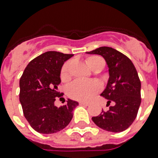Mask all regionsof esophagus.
<instances>
[{
  "label": "esophagus",
  "instance_id": "34e87169",
  "mask_svg": "<svg viewBox=\"0 0 158 158\" xmlns=\"http://www.w3.org/2000/svg\"><path fill=\"white\" fill-rule=\"evenodd\" d=\"M79 105L87 106H89V103H88V102H79Z\"/></svg>",
  "mask_w": 158,
  "mask_h": 158
}]
</instances>
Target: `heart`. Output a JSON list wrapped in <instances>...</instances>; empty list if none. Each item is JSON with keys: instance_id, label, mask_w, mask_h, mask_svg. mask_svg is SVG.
<instances>
[{"instance_id": "heart-1", "label": "heart", "mask_w": 158, "mask_h": 158, "mask_svg": "<svg viewBox=\"0 0 158 158\" xmlns=\"http://www.w3.org/2000/svg\"><path fill=\"white\" fill-rule=\"evenodd\" d=\"M87 64L89 68L94 70L97 68H102L105 65L104 60L98 56H89L87 59ZM69 65L70 62H65L61 68L60 71V79L62 81L66 82L69 79ZM100 89L99 84L96 82L83 81V80H76L72 83L68 88V94L73 99L78 101H89L91 99L95 94H97Z\"/></svg>"}]
</instances>
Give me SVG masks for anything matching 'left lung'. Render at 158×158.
<instances>
[{
  "instance_id": "8db88e82",
  "label": "left lung",
  "mask_w": 158,
  "mask_h": 158,
  "mask_svg": "<svg viewBox=\"0 0 158 158\" xmlns=\"http://www.w3.org/2000/svg\"><path fill=\"white\" fill-rule=\"evenodd\" d=\"M87 54L100 55L108 67L109 79L100 95L113 102L107 111L92 120L99 128L110 132H122L132 125L141 103V82L132 61L126 56L109 47H101Z\"/></svg>"
}]
</instances>
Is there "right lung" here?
Returning <instances> with one entry per match:
<instances>
[{
	"label": "right lung",
	"instance_id": "right-lung-1",
	"mask_svg": "<svg viewBox=\"0 0 158 158\" xmlns=\"http://www.w3.org/2000/svg\"><path fill=\"white\" fill-rule=\"evenodd\" d=\"M73 54L47 52L31 60L19 80V102L31 127L41 134L59 132L69 125L79 102L68 99L60 107L54 104L60 97L58 85L63 64Z\"/></svg>",
	"mask_w": 158,
	"mask_h": 158
}]
</instances>
